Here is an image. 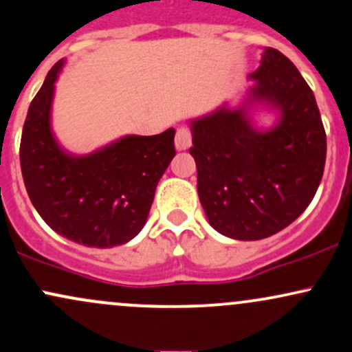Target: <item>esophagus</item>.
Here are the masks:
<instances>
[{
    "mask_svg": "<svg viewBox=\"0 0 352 352\" xmlns=\"http://www.w3.org/2000/svg\"><path fill=\"white\" fill-rule=\"evenodd\" d=\"M192 145V130L187 126H180L175 133V146L177 150H187Z\"/></svg>",
    "mask_w": 352,
    "mask_h": 352,
    "instance_id": "1",
    "label": "esophagus"
}]
</instances>
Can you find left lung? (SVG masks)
<instances>
[{"label": "left lung", "instance_id": "1", "mask_svg": "<svg viewBox=\"0 0 352 352\" xmlns=\"http://www.w3.org/2000/svg\"><path fill=\"white\" fill-rule=\"evenodd\" d=\"M254 98L280 110L257 132L244 110L220 108L192 123L197 190L210 226L237 241L270 237L306 210L326 164V132L314 94L287 56L265 48Z\"/></svg>", "mask_w": 352, "mask_h": 352}]
</instances>
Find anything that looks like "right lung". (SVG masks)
I'll list each match as a JSON object with an SVG mask.
<instances>
[{"label":"right lung","instance_id":"add662e5","mask_svg":"<svg viewBox=\"0 0 352 352\" xmlns=\"http://www.w3.org/2000/svg\"><path fill=\"white\" fill-rule=\"evenodd\" d=\"M61 65L48 72L23 126L19 162L26 192L41 219L69 241L100 249L125 244L145 226L158 180L175 155V130L125 137L87 157L68 155L50 129Z\"/></svg>","mask_w":352,"mask_h":352}]
</instances>
